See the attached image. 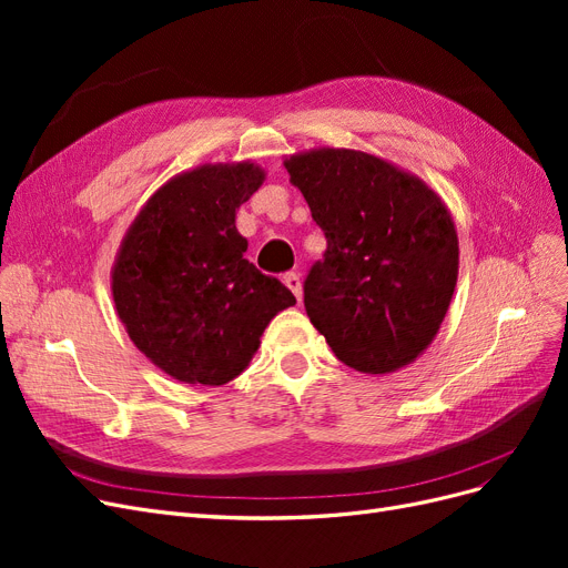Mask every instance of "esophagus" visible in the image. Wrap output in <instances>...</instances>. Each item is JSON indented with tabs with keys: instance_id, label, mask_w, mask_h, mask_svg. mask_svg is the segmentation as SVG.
Returning <instances> with one entry per match:
<instances>
[{
	"instance_id": "obj_1",
	"label": "esophagus",
	"mask_w": 568,
	"mask_h": 568,
	"mask_svg": "<svg viewBox=\"0 0 568 568\" xmlns=\"http://www.w3.org/2000/svg\"><path fill=\"white\" fill-rule=\"evenodd\" d=\"M284 284L291 288V294L296 296V301L303 298V284H301V274L296 272H286L284 274Z\"/></svg>"
}]
</instances>
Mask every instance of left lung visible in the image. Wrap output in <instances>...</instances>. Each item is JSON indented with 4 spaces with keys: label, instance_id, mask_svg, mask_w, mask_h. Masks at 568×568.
<instances>
[{
    "label": "left lung",
    "instance_id": "left-lung-1",
    "mask_svg": "<svg viewBox=\"0 0 568 568\" xmlns=\"http://www.w3.org/2000/svg\"><path fill=\"white\" fill-rule=\"evenodd\" d=\"M326 236L303 286L305 313L343 365L398 372L432 346L448 313L459 242L445 201L422 178L357 149L284 159Z\"/></svg>",
    "mask_w": 568,
    "mask_h": 568
}]
</instances>
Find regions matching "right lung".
<instances>
[{
  "instance_id": "1",
  "label": "right lung",
  "mask_w": 568,
  "mask_h": 568,
  "mask_svg": "<svg viewBox=\"0 0 568 568\" xmlns=\"http://www.w3.org/2000/svg\"><path fill=\"white\" fill-rule=\"evenodd\" d=\"M251 163H203L161 184L128 227L111 267L115 313L130 341L182 384L222 386L261 348L291 291L244 253L236 211L261 189Z\"/></svg>"
}]
</instances>
